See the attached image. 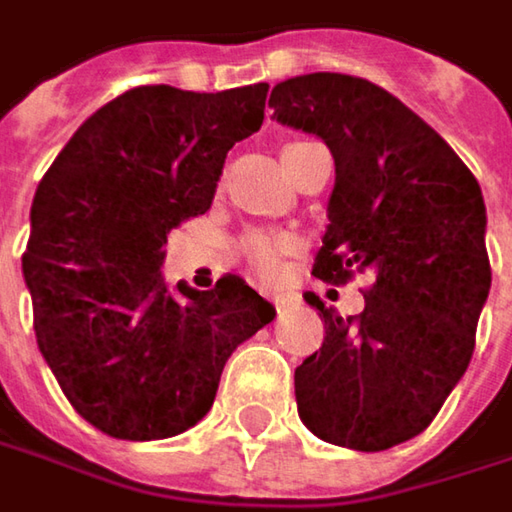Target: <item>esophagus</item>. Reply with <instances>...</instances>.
Returning <instances> with one entry per match:
<instances>
[{
    "label": "esophagus",
    "mask_w": 512,
    "mask_h": 512,
    "mask_svg": "<svg viewBox=\"0 0 512 512\" xmlns=\"http://www.w3.org/2000/svg\"><path fill=\"white\" fill-rule=\"evenodd\" d=\"M272 303H275V309H278V312H286V309L295 303V298H292V295H286V292H278V295L272 298Z\"/></svg>",
    "instance_id": "34e87169"
}]
</instances>
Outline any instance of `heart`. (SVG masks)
Segmentation results:
<instances>
[{"instance_id": "heart-1", "label": "heart", "mask_w": 512, "mask_h": 512, "mask_svg": "<svg viewBox=\"0 0 512 512\" xmlns=\"http://www.w3.org/2000/svg\"><path fill=\"white\" fill-rule=\"evenodd\" d=\"M295 252V240L283 232H255L243 240V255L260 278L275 280L283 272L286 257Z\"/></svg>"}]
</instances>
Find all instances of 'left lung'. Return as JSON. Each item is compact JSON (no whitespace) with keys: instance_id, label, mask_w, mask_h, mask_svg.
Here are the masks:
<instances>
[{"instance_id":"1","label":"left lung","mask_w":512,"mask_h":512,"mask_svg":"<svg viewBox=\"0 0 512 512\" xmlns=\"http://www.w3.org/2000/svg\"><path fill=\"white\" fill-rule=\"evenodd\" d=\"M269 108L335 157L312 275L335 286L375 275L352 318L306 292L326 335L295 369L300 421L338 447L389 450L430 427L473 358L490 292L484 197L456 151L369 79L292 77Z\"/></svg>"}]
</instances>
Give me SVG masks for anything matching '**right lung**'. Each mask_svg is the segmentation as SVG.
I'll return each mask as SVG.
<instances>
[{
	"label": "right lung",
	"mask_w": 512,
	"mask_h": 512,
	"mask_svg": "<svg viewBox=\"0 0 512 512\" xmlns=\"http://www.w3.org/2000/svg\"><path fill=\"white\" fill-rule=\"evenodd\" d=\"M269 85H140L79 125L36 186L22 275L42 358L71 407L123 441L186 433L229 355L275 321L237 275L163 283L166 234L209 212L226 154L263 123Z\"/></svg>",
	"instance_id": "obj_1"
}]
</instances>
